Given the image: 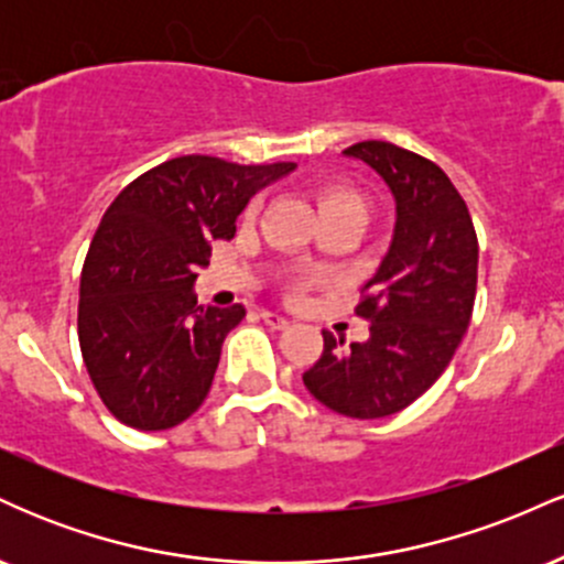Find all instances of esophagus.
Segmentation results:
<instances>
[{"instance_id":"34e87169","label":"esophagus","mask_w":564,"mask_h":564,"mask_svg":"<svg viewBox=\"0 0 564 564\" xmlns=\"http://www.w3.org/2000/svg\"><path fill=\"white\" fill-rule=\"evenodd\" d=\"M262 318H264V323H268V326H273V328H289L291 326V321L286 318V315L273 313V310H264Z\"/></svg>"}]
</instances>
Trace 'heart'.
<instances>
[{"instance_id":"obj_1","label":"heart","mask_w":564,"mask_h":564,"mask_svg":"<svg viewBox=\"0 0 564 564\" xmlns=\"http://www.w3.org/2000/svg\"><path fill=\"white\" fill-rule=\"evenodd\" d=\"M332 212H349V215H358L366 219V200L355 191L347 187H328L321 193V215H332Z\"/></svg>"}]
</instances>
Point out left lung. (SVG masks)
Instances as JSON below:
<instances>
[{
    "label": "left lung",
    "mask_w": 564,
    "mask_h": 564,
    "mask_svg": "<svg viewBox=\"0 0 564 564\" xmlns=\"http://www.w3.org/2000/svg\"><path fill=\"white\" fill-rule=\"evenodd\" d=\"M345 156L364 161L394 200L387 254L355 307L371 321L366 341L323 332V355L304 387L349 419H384L430 390L467 332L477 289V236L448 174L392 142L366 140Z\"/></svg>",
    "instance_id": "left-lung-1"
}]
</instances>
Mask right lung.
I'll return each mask as SVG.
<instances>
[{
	"label": "right lung",
	"mask_w": 564,
	"mask_h": 564,
	"mask_svg": "<svg viewBox=\"0 0 564 564\" xmlns=\"http://www.w3.org/2000/svg\"><path fill=\"white\" fill-rule=\"evenodd\" d=\"M294 170L291 161L180 156L140 174L108 206L82 270L79 345L121 424L170 430L204 403L246 307L198 304V268L209 264L212 243L236 236L246 204Z\"/></svg>",
	"instance_id": "add662e5"
}]
</instances>
